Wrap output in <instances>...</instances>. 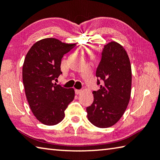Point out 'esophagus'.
<instances>
[{"instance_id": "esophagus-1", "label": "esophagus", "mask_w": 160, "mask_h": 160, "mask_svg": "<svg viewBox=\"0 0 160 160\" xmlns=\"http://www.w3.org/2000/svg\"><path fill=\"white\" fill-rule=\"evenodd\" d=\"M82 92V90H75V93L77 95H80V94Z\"/></svg>"}]
</instances>
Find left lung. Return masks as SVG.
<instances>
[{
  "instance_id": "1",
  "label": "left lung",
  "mask_w": 160,
  "mask_h": 160,
  "mask_svg": "<svg viewBox=\"0 0 160 160\" xmlns=\"http://www.w3.org/2000/svg\"><path fill=\"white\" fill-rule=\"evenodd\" d=\"M96 76L103 80V84L98 90L92 92L94 101L87 108L88 119L98 128H108L120 120L131 95L130 58L118 42L112 41L104 46Z\"/></svg>"
}]
</instances>
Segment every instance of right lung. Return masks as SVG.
<instances>
[{
    "label": "right lung",
    "instance_id": "1",
    "mask_svg": "<svg viewBox=\"0 0 160 160\" xmlns=\"http://www.w3.org/2000/svg\"><path fill=\"white\" fill-rule=\"evenodd\" d=\"M75 45L52 38H44L32 45L25 58L22 82L25 95L32 114L43 125L60 122L75 98L73 88H64L53 80L62 74L63 55Z\"/></svg>",
    "mask_w": 160,
    "mask_h": 160
}]
</instances>
